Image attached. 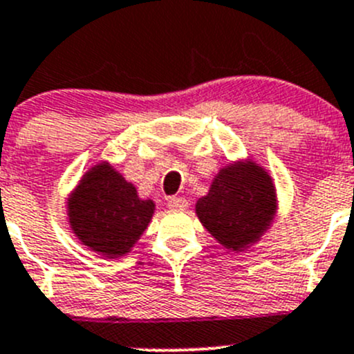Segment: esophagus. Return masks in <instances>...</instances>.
I'll return each instance as SVG.
<instances>
[{
  "mask_svg": "<svg viewBox=\"0 0 354 354\" xmlns=\"http://www.w3.org/2000/svg\"><path fill=\"white\" fill-rule=\"evenodd\" d=\"M167 207L171 210H185L188 207V202L183 197H171L167 200Z\"/></svg>",
  "mask_w": 354,
  "mask_h": 354,
  "instance_id": "1",
  "label": "esophagus"
}]
</instances>
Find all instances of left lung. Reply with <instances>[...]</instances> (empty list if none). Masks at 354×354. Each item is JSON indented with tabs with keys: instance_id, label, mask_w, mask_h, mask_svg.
I'll return each mask as SVG.
<instances>
[{
	"instance_id": "left-lung-1",
	"label": "left lung",
	"mask_w": 354,
	"mask_h": 354,
	"mask_svg": "<svg viewBox=\"0 0 354 354\" xmlns=\"http://www.w3.org/2000/svg\"><path fill=\"white\" fill-rule=\"evenodd\" d=\"M277 210L276 187L253 160L230 162L216 174L205 197L197 200L202 226L224 248L241 252L257 243Z\"/></svg>"
}]
</instances>
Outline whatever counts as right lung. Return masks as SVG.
<instances>
[{
  "label": "right lung",
  "instance_id": "obj_1",
  "mask_svg": "<svg viewBox=\"0 0 354 354\" xmlns=\"http://www.w3.org/2000/svg\"><path fill=\"white\" fill-rule=\"evenodd\" d=\"M68 223L75 236L108 259L123 257L140 240L154 214V202L109 162H99L82 176L68 198Z\"/></svg>",
  "mask_w": 354,
  "mask_h": 354
}]
</instances>
